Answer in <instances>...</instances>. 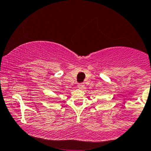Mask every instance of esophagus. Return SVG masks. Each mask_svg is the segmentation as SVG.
<instances>
[{
	"mask_svg": "<svg viewBox=\"0 0 151 151\" xmlns=\"http://www.w3.org/2000/svg\"><path fill=\"white\" fill-rule=\"evenodd\" d=\"M84 86H85L84 83H78V87L79 88H81V89H83V88H84Z\"/></svg>",
	"mask_w": 151,
	"mask_h": 151,
	"instance_id": "esophagus-1",
	"label": "esophagus"
}]
</instances>
